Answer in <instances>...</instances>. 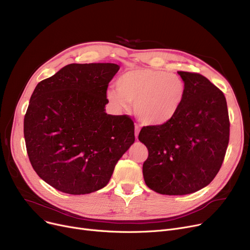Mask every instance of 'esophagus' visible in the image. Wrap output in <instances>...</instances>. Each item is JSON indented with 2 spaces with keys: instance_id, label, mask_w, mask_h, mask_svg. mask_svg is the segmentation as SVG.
<instances>
[{
  "instance_id": "esophagus-1",
  "label": "esophagus",
  "mask_w": 250,
  "mask_h": 250,
  "mask_svg": "<svg viewBox=\"0 0 250 250\" xmlns=\"http://www.w3.org/2000/svg\"><path fill=\"white\" fill-rule=\"evenodd\" d=\"M139 133H140V127L138 125H136L135 126V136H136V138H138Z\"/></svg>"
}]
</instances>
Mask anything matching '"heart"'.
Segmentation results:
<instances>
[{"mask_svg":"<svg viewBox=\"0 0 250 250\" xmlns=\"http://www.w3.org/2000/svg\"><path fill=\"white\" fill-rule=\"evenodd\" d=\"M116 90L106 98L117 110L134 104L137 117L147 125H162L178 113L186 98L187 86L175 74L148 68L129 70L116 79Z\"/></svg>","mask_w":250,"mask_h":250,"instance_id":"heart-1","label":"heart"}]
</instances>
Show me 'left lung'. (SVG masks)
<instances>
[{
  "label": "left lung",
  "instance_id": "8db88e82",
  "mask_svg": "<svg viewBox=\"0 0 250 250\" xmlns=\"http://www.w3.org/2000/svg\"><path fill=\"white\" fill-rule=\"evenodd\" d=\"M187 86L178 113L162 125L144 126L139 140L148 149L143 175L152 190L168 195L198 191L215 178L229 143L224 93L198 73L178 72Z\"/></svg>",
  "mask_w": 250,
  "mask_h": 250
}]
</instances>
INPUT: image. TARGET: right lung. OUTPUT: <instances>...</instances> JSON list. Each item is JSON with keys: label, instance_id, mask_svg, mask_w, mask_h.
I'll list each match as a JSON object with an SVG mask.
<instances>
[{"label": "right lung", "instance_id": "add662e5", "mask_svg": "<svg viewBox=\"0 0 250 250\" xmlns=\"http://www.w3.org/2000/svg\"><path fill=\"white\" fill-rule=\"evenodd\" d=\"M110 62L70 63L35 87L24 116V138L37 175L56 189L86 194L107 185L135 142L127 115L105 112Z\"/></svg>", "mask_w": 250, "mask_h": 250}]
</instances>
